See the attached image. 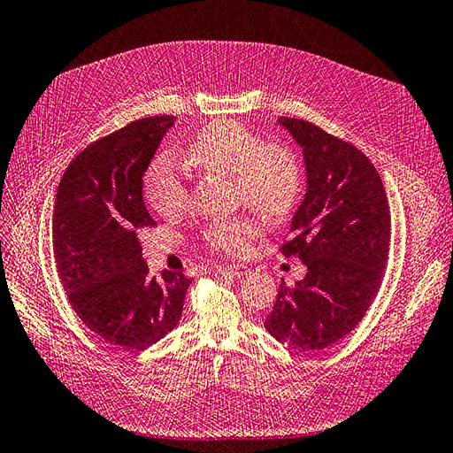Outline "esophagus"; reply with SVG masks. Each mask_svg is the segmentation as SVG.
<instances>
[{
	"instance_id": "esophagus-1",
	"label": "esophagus",
	"mask_w": 453,
	"mask_h": 453,
	"mask_svg": "<svg viewBox=\"0 0 453 453\" xmlns=\"http://www.w3.org/2000/svg\"><path fill=\"white\" fill-rule=\"evenodd\" d=\"M219 272L222 273H229V275H234V278H244V275L251 273V270L244 265H227V266H222L219 268Z\"/></svg>"
}]
</instances>
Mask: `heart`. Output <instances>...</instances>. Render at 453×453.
<instances>
[{
    "instance_id": "obj_1",
    "label": "heart",
    "mask_w": 453,
    "mask_h": 453,
    "mask_svg": "<svg viewBox=\"0 0 453 453\" xmlns=\"http://www.w3.org/2000/svg\"><path fill=\"white\" fill-rule=\"evenodd\" d=\"M183 161L200 170L231 175L239 200L270 219L287 216L302 196L303 175L296 155L285 146L265 144L259 134L239 122L207 124L187 144ZM144 194L165 219H173L187 209L185 175L170 155H159L151 161L144 175ZM261 233L263 224L255 216L239 214L211 222L203 239L216 251L244 255Z\"/></svg>"
}]
</instances>
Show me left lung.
I'll return each mask as SVG.
<instances>
[{
    "instance_id": "left-lung-1",
    "label": "left lung",
    "mask_w": 453,
    "mask_h": 453,
    "mask_svg": "<svg viewBox=\"0 0 453 453\" xmlns=\"http://www.w3.org/2000/svg\"><path fill=\"white\" fill-rule=\"evenodd\" d=\"M280 126L303 148L305 200L281 244L305 278L280 285L265 320L272 337L296 351H320L365 319L381 287L390 246V209L378 170L353 144L300 118Z\"/></svg>"
}]
</instances>
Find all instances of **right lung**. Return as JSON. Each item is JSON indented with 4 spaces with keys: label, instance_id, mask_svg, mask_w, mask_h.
Wrapping results in <instances>:
<instances>
[{
    "label": "right lung",
    "instance_id": "add662e5",
    "mask_svg": "<svg viewBox=\"0 0 453 453\" xmlns=\"http://www.w3.org/2000/svg\"><path fill=\"white\" fill-rule=\"evenodd\" d=\"M175 116H150L87 146L66 168L53 207V257L81 322L109 344L141 351L178 326L190 280L151 278L136 234L155 227L142 175Z\"/></svg>",
    "mask_w": 453,
    "mask_h": 453
}]
</instances>
